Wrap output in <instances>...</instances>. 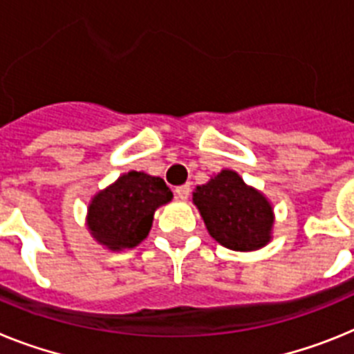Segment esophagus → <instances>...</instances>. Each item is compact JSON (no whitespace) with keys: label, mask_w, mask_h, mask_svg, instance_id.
<instances>
[{"label":"esophagus","mask_w":354,"mask_h":354,"mask_svg":"<svg viewBox=\"0 0 354 354\" xmlns=\"http://www.w3.org/2000/svg\"><path fill=\"white\" fill-rule=\"evenodd\" d=\"M174 192H176V198L178 199H181V201H185V199L190 196V185L176 187V190H174Z\"/></svg>","instance_id":"esophagus-1"}]
</instances>
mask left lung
Returning <instances> with one entry per match:
<instances>
[{
	"label": "left lung",
	"mask_w": 354,
	"mask_h": 354,
	"mask_svg": "<svg viewBox=\"0 0 354 354\" xmlns=\"http://www.w3.org/2000/svg\"><path fill=\"white\" fill-rule=\"evenodd\" d=\"M192 201L208 233L233 251L260 250L270 241L272 207L262 192L245 185L235 171L224 169L208 183L196 187Z\"/></svg>",
	"instance_id": "left-lung-1"
}]
</instances>
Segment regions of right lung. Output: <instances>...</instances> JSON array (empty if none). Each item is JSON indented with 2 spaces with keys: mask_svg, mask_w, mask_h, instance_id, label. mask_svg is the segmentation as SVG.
<instances>
[{
  "mask_svg": "<svg viewBox=\"0 0 354 354\" xmlns=\"http://www.w3.org/2000/svg\"><path fill=\"white\" fill-rule=\"evenodd\" d=\"M171 199L173 192L162 178L130 171L92 198L88 232L109 250H131L147 236L156 208Z\"/></svg>",
  "mask_w": 354,
  "mask_h": 354,
  "instance_id": "obj_1",
  "label": "right lung"
}]
</instances>
